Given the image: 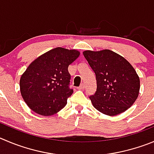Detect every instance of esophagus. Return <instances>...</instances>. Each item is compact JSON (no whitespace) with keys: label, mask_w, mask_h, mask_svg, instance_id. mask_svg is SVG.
I'll list each match as a JSON object with an SVG mask.
<instances>
[{"label":"esophagus","mask_w":154,"mask_h":154,"mask_svg":"<svg viewBox=\"0 0 154 154\" xmlns=\"http://www.w3.org/2000/svg\"><path fill=\"white\" fill-rule=\"evenodd\" d=\"M85 88V85H84V84H81V85L80 86V87H78V90H84V89Z\"/></svg>","instance_id":"esophagus-1"}]
</instances>
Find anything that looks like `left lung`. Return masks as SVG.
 Returning a JSON list of instances; mask_svg holds the SVG:
<instances>
[{
    "instance_id": "1",
    "label": "left lung",
    "mask_w": 154,
    "mask_h": 154,
    "mask_svg": "<svg viewBox=\"0 0 154 154\" xmlns=\"http://www.w3.org/2000/svg\"><path fill=\"white\" fill-rule=\"evenodd\" d=\"M96 75L97 91L90 96L95 109L116 116L130 108L138 97L140 79L131 64L109 49L83 52Z\"/></svg>"
}]
</instances>
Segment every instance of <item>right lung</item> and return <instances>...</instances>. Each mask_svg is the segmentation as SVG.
Instances as JSON below:
<instances>
[{
    "instance_id": "obj_1",
    "label": "right lung",
    "mask_w": 154,
    "mask_h": 154,
    "mask_svg": "<svg viewBox=\"0 0 154 154\" xmlns=\"http://www.w3.org/2000/svg\"><path fill=\"white\" fill-rule=\"evenodd\" d=\"M80 55L76 50L57 48L37 57L21 76L20 92L32 110L44 116L54 115L72 95L68 66Z\"/></svg>"
}]
</instances>
